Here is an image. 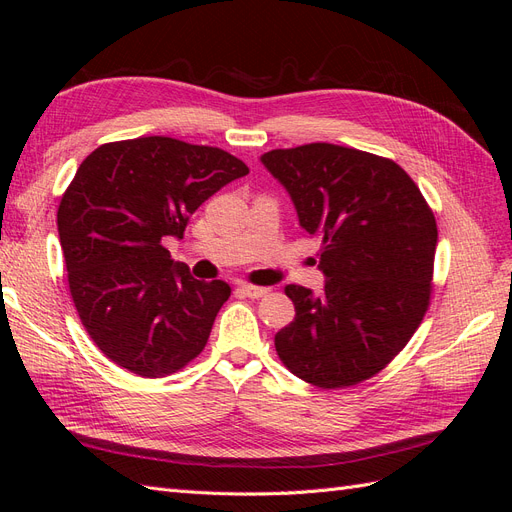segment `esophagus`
<instances>
[{"label": "esophagus", "instance_id": "obj_1", "mask_svg": "<svg viewBox=\"0 0 512 512\" xmlns=\"http://www.w3.org/2000/svg\"><path fill=\"white\" fill-rule=\"evenodd\" d=\"M239 292L243 294V297L260 299V297H265V294L269 292V288H267V286H254V284H241V286H239Z\"/></svg>", "mask_w": 512, "mask_h": 512}]
</instances>
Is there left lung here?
<instances>
[{
    "label": "left lung",
    "instance_id": "left-lung-1",
    "mask_svg": "<svg viewBox=\"0 0 512 512\" xmlns=\"http://www.w3.org/2000/svg\"><path fill=\"white\" fill-rule=\"evenodd\" d=\"M301 226L320 239V297L288 284L297 316L275 335L280 361L318 389L374 378L406 348L433 290L438 226L404 168L361 149L309 143L262 156Z\"/></svg>",
    "mask_w": 512,
    "mask_h": 512
}]
</instances>
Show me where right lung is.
Listing matches in <instances>:
<instances>
[{"mask_svg":"<svg viewBox=\"0 0 512 512\" xmlns=\"http://www.w3.org/2000/svg\"><path fill=\"white\" fill-rule=\"evenodd\" d=\"M247 173L220 147L170 136L104 143L81 162L57 228L74 307L106 359L164 378L205 350L230 286L194 280L162 241L181 239L190 215Z\"/></svg>","mask_w":512,"mask_h":512,"instance_id":"obj_1","label":"right lung"}]
</instances>
